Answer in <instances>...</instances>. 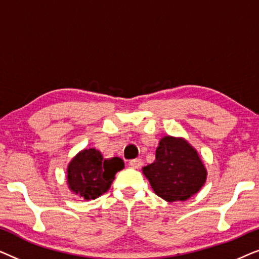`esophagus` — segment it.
Masks as SVG:
<instances>
[{"instance_id":"34e87169","label":"esophagus","mask_w":259,"mask_h":259,"mask_svg":"<svg viewBox=\"0 0 259 259\" xmlns=\"http://www.w3.org/2000/svg\"><path fill=\"white\" fill-rule=\"evenodd\" d=\"M141 164H143V162H141V159H139V158L132 159V160L130 161V166H131V167H133V168H139Z\"/></svg>"}]
</instances>
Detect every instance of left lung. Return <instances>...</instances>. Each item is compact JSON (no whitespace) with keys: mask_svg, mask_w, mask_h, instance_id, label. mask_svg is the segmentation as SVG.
<instances>
[{"mask_svg":"<svg viewBox=\"0 0 259 259\" xmlns=\"http://www.w3.org/2000/svg\"><path fill=\"white\" fill-rule=\"evenodd\" d=\"M143 173L157 196L166 201L186 200L206 182V168L197 151L183 138L164 137L155 151V160Z\"/></svg>","mask_w":259,"mask_h":259,"instance_id":"1","label":"left lung"}]
</instances>
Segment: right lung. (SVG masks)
Instances as JSON below:
<instances>
[{
  "label": "right lung",
  "mask_w": 259,
  "mask_h": 259,
  "mask_svg": "<svg viewBox=\"0 0 259 259\" xmlns=\"http://www.w3.org/2000/svg\"><path fill=\"white\" fill-rule=\"evenodd\" d=\"M122 159H105L101 152L88 148L77 153L67 168V183L70 191L90 200L107 192L115 173L123 168Z\"/></svg>",
  "instance_id": "1"
}]
</instances>
